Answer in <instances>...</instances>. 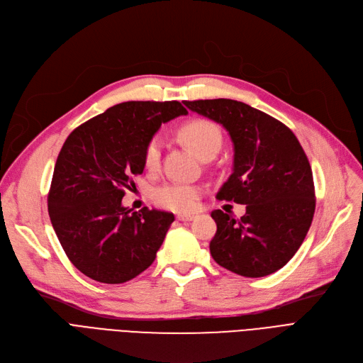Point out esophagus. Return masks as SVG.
<instances>
[{"label": "esophagus", "mask_w": 363, "mask_h": 363, "mask_svg": "<svg viewBox=\"0 0 363 363\" xmlns=\"http://www.w3.org/2000/svg\"><path fill=\"white\" fill-rule=\"evenodd\" d=\"M178 220H193L196 216L194 215H178Z\"/></svg>", "instance_id": "34e87169"}]
</instances>
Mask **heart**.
I'll list each match as a JSON object with an SVG mask.
<instances>
[{
    "instance_id": "heart-1",
    "label": "heart",
    "mask_w": 363,
    "mask_h": 363,
    "mask_svg": "<svg viewBox=\"0 0 363 363\" xmlns=\"http://www.w3.org/2000/svg\"><path fill=\"white\" fill-rule=\"evenodd\" d=\"M179 136L184 143L190 147L203 160L215 157L223 145V135L218 125L212 121L194 118L181 125ZM162 139L152 136L144 148V166L148 170H155L160 166L162 160ZM203 190L197 184L169 181L157 185L152 193V201L163 209L186 213L196 209L197 201Z\"/></svg>"
}]
</instances>
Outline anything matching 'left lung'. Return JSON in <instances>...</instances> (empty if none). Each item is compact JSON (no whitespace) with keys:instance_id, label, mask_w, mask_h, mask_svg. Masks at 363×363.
<instances>
[{"instance_id":"1","label":"left lung","mask_w":363,"mask_h":363,"mask_svg":"<svg viewBox=\"0 0 363 363\" xmlns=\"http://www.w3.org/2000/svg\"><path fill=\"white\" fill-rule=\"evenodd\" d=\"M184 104L228 132L233 173L216 197L246 204L240 219L219 209L211 213L216 223L212 258L245 277L280 270L304 242L316 208L313 173L301 144L285 124L243 102Z\"/></svg>"}]
</instances>
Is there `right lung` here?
<instances>
[{
	"label": "right lung",
	"mask_w": 363,
	"mask_h": 363,
	"mask_svg": "<svg viewBox=\"0 0 363 363\" xmlns=\"http://www.w3.org/2000/svg\"><path fill=\"white\" fill-rule=\"evenodd\" d=\"M188 111L178 101H130L78 125L55 164L49 215L69 261L87 277L117 285L154 262L173 213L124 208L144 172V148L162 123Z\"/></svg>",
	"instance_id": "obj_1"
}]
</instances>
